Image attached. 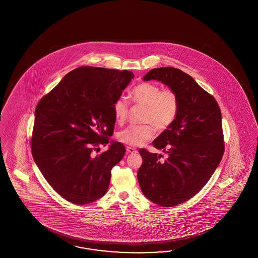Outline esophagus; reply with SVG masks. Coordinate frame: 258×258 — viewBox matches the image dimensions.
Wrapping results in <instances>:
<instances>
[{
	"label": "esophagus",
	"instance_id": "1",
	"mask_svg": "<svg viewBox=\"0 0 258 258\" xmlns=\"http://www.w3.org/2000/svg\"><path fill=\"white\" fill-rule=\"evenodd\" d=\"M127 153H136L137 152V149L135 148H132V147H126Z\"/></svg>",
	"mask_w": 258,
	"mask_h": 258
}]
</instances>
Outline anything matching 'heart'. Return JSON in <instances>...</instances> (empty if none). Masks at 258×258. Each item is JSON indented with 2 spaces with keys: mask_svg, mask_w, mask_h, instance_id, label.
<instances>
[{
  "mask_svg": "<svg viewBox=\"0 0 258 258\" xmlns=\"http://www.w3.org/2000/svg\"><path fill=\"white\" fill-rule=\"evenodd\" d=\"M130 99L137 105L145 106L142 121L145 124L129 125L119 132L120 142L132 147L141 146L155 136V126L159 131H165L174 122L179 112V99L170 88L161 89L153 83H141L132 89ZM129 103L123 97L113 103V115L119 124L126 121Z\"/></svg>",
  "mask_w": 258,
  "mask_h": 258,
  "instance_id": "b5f03b06",
  "label": "heart"
}]
</instances>
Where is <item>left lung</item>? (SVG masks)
<instances>
[{"label":"left lung","mask_w":258,"mask_h":258,"mask_svg":"<svg viewBox=\"0 0 258 258\" xmlns=\"http://www.w3.org/2000/svg\"><path fill=\"white\" fill-rule=\"evenodd\" d=\"M143 79L161 81L179 99L175 121L153 141L167 158L140 148L143 163L137 172L145 197L170 208L195 197L218 168L225 148L221 111L214 97L180 69L154 68Z\"/></svg>","instance_id":"obj_1"}]
</instances>
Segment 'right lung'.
<instances>
[{
	"mask_svg": "<svg viewBox=\"0 0 258 258\" xmlns=\"http://www.w3.org/2000/svg\"><path fill=\"white\" fill-rule=\"evenodd\" d=\"M135 77L133 72L81 66L68 73L39 100L35 110L31 149L49 185L67 201L91 203L103 197L110 170L121 161L124 146L110 142L115 124L113 103Z\"/></svg>",
	"mask_w": 258,
	"mask_h": 258,
	"instance_id": "obj_1",
	"label": "right lung"
}]
</instances>
